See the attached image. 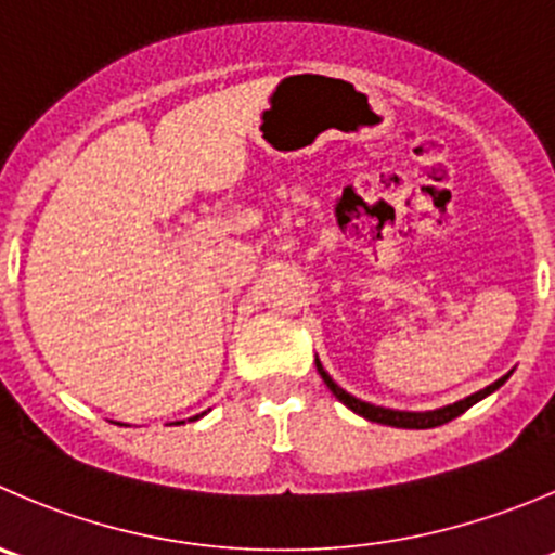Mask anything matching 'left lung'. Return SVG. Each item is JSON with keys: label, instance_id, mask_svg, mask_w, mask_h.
<instances>
[{"label": "left lung", "instance_id": "obj_1", "mask_svg": "<svg viewBox=\"0 0 555 555\" xmlns=\"http://www.w3.org/2000/svg\"><path fill=\"white\" fill-rule=\"evenodd\" d=\"M317 371H320L322 382H325V385L331 387V392H333V396L338 398V401L344 403V406H349V409H352L354 414H360V417H365V421H371V423H382V426H392V428H437V426H444V423L455 421V417H459V414H464L466 409L475 406L477 401H482V398H486V396H491L493 390H499V387H502L504 382L509 379V374H504L502 379H496V382H493V385H488L486 390L472 392L469 398H464V401L450 403V406L431 409V412H401V409L374 406V403L360 401V398L349 396L347 390H341V387H338L336 382L331 379V374H327V371L322 369L320 360H317Z\"/></svg>", "mask_w": 555, "mask_h": 555}]
</instances>
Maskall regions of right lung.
Listing matches in <instances>:
<instances>
[{
	"instance_id": "add662e5",
	"label": "right lung",
	"mask_w": 555,
	"mask_h": 555,
	"mask_svg": "<svg viewBox=\"0 0 555 555\" xmlns=\"http://www.w3.org/2000/svg\"><path fill=\"white\" fill-rule=\"evenodd\" d=\"M203 414H206V412H203ZM203 414H195V417H190V421H197V417H203ZM179 423H184V421H179Z\"/></svg>"
}]
</instances>
